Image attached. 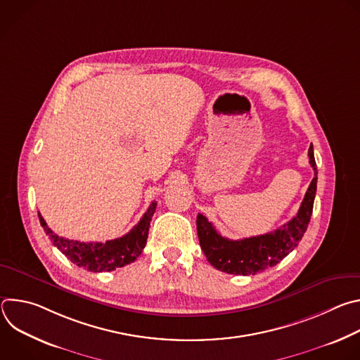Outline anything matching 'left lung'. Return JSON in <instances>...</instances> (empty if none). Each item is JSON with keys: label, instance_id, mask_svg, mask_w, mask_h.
<instances>
[{"label": "left lung", "instance_id": "left-lung-1", "mask_svg": "<svg viewBox=\"0 0 360 360\" xmlns=\"http://www.w3.org/2000/svg\"><path fill=\"white\" fill-rule=\"evenodd\" d=\"M307 155H309V164L315 171V176L304 193L297 214L279 229L259 236L232 240L218 233L207 218L198 214L196 229L199 243L214 268L232 275H255L278 265L297 246L312 217L318 182L312 145L309 146Z\"/></svg>", "mask_w": 360, "mask_h": 360}]
</instances>
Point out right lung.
I'll list each match as a JSON object with an SVG mask.
<instances>
[{
	"label": "right lung",
	"mask_w": 360,
	"mask_h": 360,
	"mask_svg": "<svg viewBox=\"0 0 360 360\" xmlns=\"http://www.w3.org/2000/svg\"><path fill=\"white\" fill-rule=\"evenodd\" d=\"M155 208L157 202L153 200L141 221L127 235L107 242H79L58 236L48 228L41 214H38V218L54 246H57L72 264L89 272H111L129 265L142 253Z\"/></svg>",
	"instance_id": "1"
}]
</instances>
